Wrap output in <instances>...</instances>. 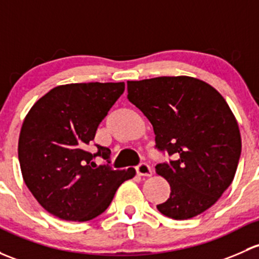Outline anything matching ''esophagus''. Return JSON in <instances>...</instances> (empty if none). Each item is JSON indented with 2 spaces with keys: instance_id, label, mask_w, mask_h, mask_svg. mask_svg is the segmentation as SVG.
Masks as SVG:
<instances>
[{
  "instance_id": "34e87169",
  "label": "esophagus",
  "mask_w": 259,
  "mask_h": 259,
  "mask_svg": "<svg viewBox=\"0 0 259 259\" xmlns=\"http://www.w3.org/2000/svg\"><path fill=\"white\" fill-rule=\"evenodd\" d=\"M137 172H138V175H140V176H151L152 175L151 167L146 164V162H141L140 165L137 166Z\"/></svg>"
}]
</instances>
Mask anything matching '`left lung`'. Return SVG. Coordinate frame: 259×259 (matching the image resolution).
<instances>
[{
	"label": "left lung",
	"mask_w": 259,
	"mask_h": 259,
	"mask_svg": "<svg viewBox=\"0 0 259 259\" xmlns=\"http://www.w3.org/2000/svg\"><path fill=\"white\" fill-rule=\"evenodd\" d=\"M127 99L152 124L156 148L174 156L155 167L171 187L157 209L189 220L214 205L233 181L242 149L225 98L206 81L179 75L129 80Z\"/></svg>",
	"instance_id": "1"
}]
</instances>
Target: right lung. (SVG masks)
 I'll use <instances>...</instances> for the list:
<instances>
[{
	"label": "right lung",
	"instance_id": "obj_1",
	"mask_svg": "<svg viewBox=\"0 0 259 259\" xmlns=\"http://www.w3.org/2000/svg\"><path fill=\"white\" fill-rule=\"evenodd\" d=\"M120 83L58 85L34 103L22 124L18 160L24 184L40 206L64 221L93 220L110 205L116 190L135 168L113 170L110 150L87 151L100 121L124 93Z\"/></svg>",
	"mask_w": 259,
	"mask_h": 259
}]
</instances>
